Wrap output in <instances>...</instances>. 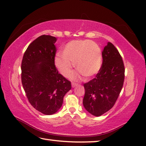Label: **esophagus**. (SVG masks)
I'll list each match as a JSON object with an SVG mask.
<instances>
[{
    "mask_svg": "<svg viewBox=\"0 0 146 146\" xmlns=\"http://www.w3.org/2000/svg\"><path fill=\"white\" fill-rule=\"evenodd\" d=\"M77 86H78V84L74 83V82H72V88H74V87H76Z\"/></svg>",
    "mask_w": 146,
    "mask_h": 146,
    "instance_id": "34e87169",
    "label": "esophagus"
}]
</instances>
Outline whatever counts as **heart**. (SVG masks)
I'll return each instance as SVG.
<instances>
[{"label": "heart", "mask_w": 146, "mask_h": 146, "mask_svg": "<svg viewBox=\"0 0 146 146\" xmlns=\"http://www.w3.org/2000/svg\"><path fill=\"white\" fill-rule=\"evenodd\" d=\"M62 56L54 58V64L62 76L70 74L73 64L78 70L71 74L70 78L77 79L83 75L92 78L100 70L102 55L99 46L89 40H74L66 44L61 52Z\"/></svg>", "instance_id": "obj_1"}]
</instances>
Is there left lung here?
Here are the masks:
<instances>
[{
  "mask_svg": "<svg viewBox=\"0 0 146 146\" xmlns=\"http://www.w3.org/2000/svg\"><path fill=\"white\" fill-rule=\"evenodd\" d=\"M103 62L96 77L84 84L82 104L95 116H100L114 106L123 88L125 67L119 51L108 42L102 53Z\"/></svg>",
  "mask_w": 146,
  "mask_h": 146,
  "instance_id": "8db88e82",
  "label": "left lung"
}]
</instances>
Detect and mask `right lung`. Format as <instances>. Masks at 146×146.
Segmentation results:
<instances>
[{
    "label": "right lung",
    "mask_w": 146,
    "mask_h": 146,
    "mask_svg": "<svg viewBox=\"0 0 146 146\" xmlns=\"http://www.w3.org/2000/svg\"><path fill=\"white\" fill-rule=\"evenodd\" d=\"M57 39L42 35L28 46L21 62V82L30 104L41 113L51 115L62 107L71 83L54 65Z\"/></svg>",
    "instance_id": "right-lung-1"
}]
</instances>
